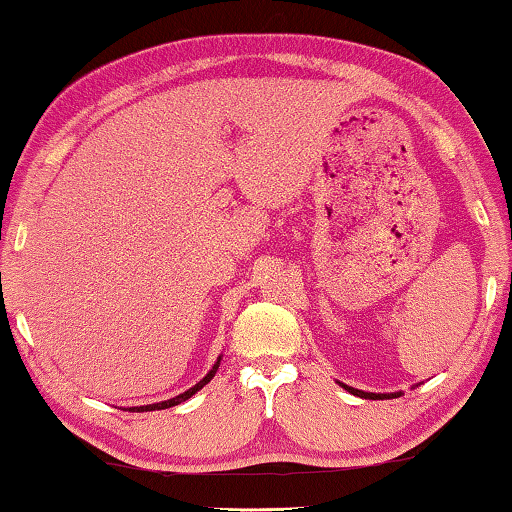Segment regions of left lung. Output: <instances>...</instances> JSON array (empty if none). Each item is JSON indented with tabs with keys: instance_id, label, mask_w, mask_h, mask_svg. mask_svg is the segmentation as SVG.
<instances>
[{
	"instance_id": "8db88e82",
	"label": "left lung",
	"mask_w": 512,
	"mask_h": 512,
	"mask_svg": "<svg viewBox=\"0 0 512 512\" xmlns=\"http://www.w3.org/2000/svg\"><path fill=\"white\" fill-rule=\"evenodd\" d=\"M339 384H342V382H339ZM342 387H344L348 393H353V396L364 398V400H389V398H400V396H402V391H396V393H371V391L353 389V387H348V384H342Z\"/></svg>"
}]
</instances>
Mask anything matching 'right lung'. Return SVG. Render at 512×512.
Wrapping results in <instances>:
<instances>
[{"label": "right lung", "instance_id": "1", "mask_svg": "<svg viewBox=\"0 0 512 512\" xmlns=\"http://www.w3.org/2000/svg\"><path fill=\"white\" fill-rule=\"evenodd\" d=\"M218 366H220V357H218V362L213 364V369L204 375V378L195 384V387H191L188 391H184V393H179V396H175V398H170V400H164V402H155V405H146V407H130L128 411H159V409H168V407H175V405H179V402H184V400H188L191 396H195L197 391H200L204 384H209L211 380H213V375H215V371H218Z\"/></svg>", "mask_w": 512, "mask_h": 512}]
</instances>
